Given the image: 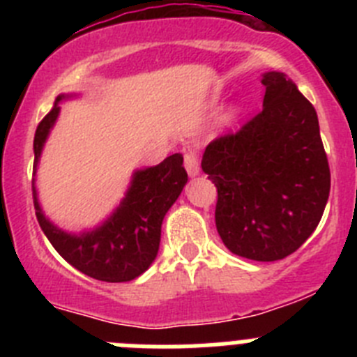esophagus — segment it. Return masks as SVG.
Segmentation results:
<instances>
[{
  "label": "esophagus",
  "mask_w": 357,
  "mask_h": 357,
  "mask_svg": "<svg viewBox=\"0 0 357 357\" xmlns=\"http://www.w3.org/2000/svg\"><path fill=\"white\" fill-rule=\"evenodd\" d=\"M184 166H185V172H188V175L191 176V178L197 175H200V162H198V155L195 153V151H189V153H185Z\"/></svg>",
  "instance_id": "obj_1"
}]
</instances>
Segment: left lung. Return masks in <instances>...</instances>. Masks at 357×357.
<instances>
[{
    "instance_id": "obj_1",
    "label": "left lung",
    "mask_w": 357,
    "mask_h": 357,
    "mask_svg": "<svg viewBox=\"0 0 357 357\" xmlns=\"http://www.w3.org/2000/svg\"><path fill=\"white\" fill-rule=\"evenodd\" d=\"M263 110L238 134L213 141L202 169L218 189L216 229L232 254L279 261L313 234L331 172L317 110L291 78L263 73Z\"/></svg>"
}]
</instances>
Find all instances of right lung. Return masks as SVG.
I'll use <instances>...</instances> for the list:
<instances>
[{
	"label": "right lung",
	"instance_id": "1",
	"mask_svg": "<svg viewBox=\"0 0 357 357\" xmlns=\"http://www.w3.org/2000/svg\"><path fill=\"white\" fill-rule=\"evenodd\" d=\"M80 98L78 93L59 94L33 137V206L37 222L55 250L78 272L105 282H128L144 273L155 261L162 220L188 184L181 153L157 166L134 169L125 198L98 225L71 232L53 223L39 202L37 169L44 144L61 116V103Z\"/></svg>",
	"mask_w": 357,
	"mask_h": 357
}]
</instances>
